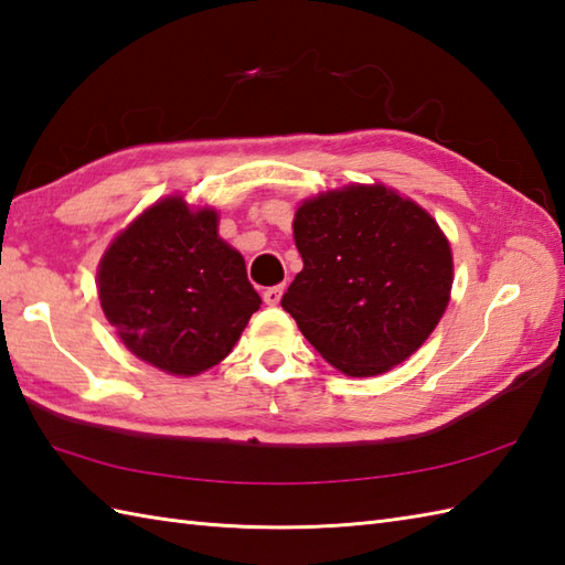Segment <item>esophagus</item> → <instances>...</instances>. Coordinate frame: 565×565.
Instances as JSON below:
<instances>
[{
  "label": "esophagus",
  "instance_id": "1",
  "mask_svg": "<svg viewBox=\"0 0 565 565\" xmlns=\"http://www.w3.org/2000/svg\"><path fill=\"white\" fill-rule=\"evenodd\" d=\"M281 294H284V284L269 286V289H264L262 298H264V303H267V306H276V303L281 301Z\"/></svg>",
  "mask_w": 565,
  "mask_h": 565
}]
</instances>
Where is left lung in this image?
<instances>
[{"label": "left lung", "instance_id": "1", "mask_svg": "<svg viewBox=\"0 0 565 565\" xmlns=\"http://www.w3.org/2000/svg\"><path fill=\"white\" fill-rule=\"evenodd\" d=\"M303 257L281 308L326 362L379 376L405 362L449 303V239L415 201L383 184L303 201L294 218Z\"/></svg>", "mask_w": 565, "mask_h": 565}]
</instances>
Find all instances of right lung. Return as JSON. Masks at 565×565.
Segmentation results:
<instances>
[{
	"label": "right lung",
	"mask_w": 565,
	"mask_h": 565,
	"mask_svg": "<svg viewBox=\"0 0 565 565\" xmlns=\"http://www.w3.org/2000/svg\"><path fill=\"white\" fill-rule=\"evenodd\" d=\"M99 301L142 362L196 376L231 354L262 298L245 259L218 237V213L162 199L104 252Z\"/></svg>",
	"instance_id": "right-lung-1"
}]
</instances>
